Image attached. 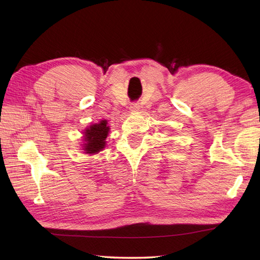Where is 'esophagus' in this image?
Segmentation results:
<instances>
[{
    "label": "esophagus",
    "instance_id": "34e87169",
    "mask_svg": "<svg viewBox=\"0 0 260 260\" xmlns=\"http://www.w3.org/2000/svg\"><path fill=\"white\" fill-rule=\"evenodd\" d=\"M139 108H140V105H139L138 103H132V104L130 105V111H132V112L138 111Z\"/></svg>",
    "mask_w": 260,
    "mask_h": 260
}]
</instances>
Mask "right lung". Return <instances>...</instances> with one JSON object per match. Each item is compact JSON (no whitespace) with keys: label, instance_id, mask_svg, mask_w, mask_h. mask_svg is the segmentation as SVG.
Listing matches in <instances>:
<instances>
[{"label":"right lung","instance_id":"right-lung-1","mask_svg":"<svg viewBox=\"0 0 260 260\" xmlns=\"http://www.w3.org/2000/svg\"><path fill=\"white\" fill-rule=\"evenodd\" d=\"M109 127H107V121L102 120L100 123L91 125L84 132L85 142L84 151L86 154H95L105 147V139L107 138Z\"/></svg>","mask_w":260,"mask_h":260}]
</instances>
